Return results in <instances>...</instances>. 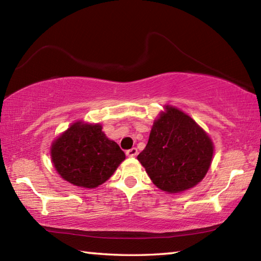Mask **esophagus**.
Returning <instances> with one entry per match:
<instances>
[{"instance_id": "esophagus-1", "label": "esophagus", "mask_w": 261, "mask_h": 261, "mask_svg": "<svg viewBox=\"0 0 261 261\" xmlns=\"http://www.w3.org/2000/svg\"><path fill=\"white\" fill-rule=\"evenodd\" d=\"M137 154H138V149H137L136 147H132L131 149H127V151H126V155L130 156V158L136 156Z\"/></svg>"}]
</instances>
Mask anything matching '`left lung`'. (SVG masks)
Segmentation results:
<instances>
[{
  "label": "left lung",
  "mask_w": 261,
  "mask_h": 261,
  "mask_svg": "<svg viewBox=\"0 0 261 261\" xmlns=\"http://www.w3.org/2000/svg\"><path fill=\"white\" fill-rule=\"evenodd\" d=\"M213 151L208 135L189 115L166 106V112L153 123L146 147L137 159L159 189L177 193L205 177Z\"/></svg>",
  "instance_id": "obj_1"
}]
</instances>
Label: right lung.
I'll return each mask as SVG.
<instances>
[{
	"label": "right lung",
	"instance_id": "obj_1",
	"mask_svg": "<svg viewBox=\"0 0 261 261\" xmlns=\"http://www.w3.org/2000/svg\"><path fill=\"white\" fill-rule=\"evenodd\" d=\"M51 161L61 177L76 187L93 189L109 179L125 154L108 139L100 124L76 122L55 139Z\"/></svg>",
	"mask_w": 261,
	"mask_h": 261
}]
</instances>
